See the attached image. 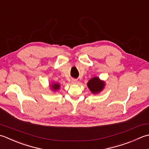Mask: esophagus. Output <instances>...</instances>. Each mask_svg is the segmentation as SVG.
Segmentation results:
<instances>
[{
  "label": "esophagus",
  "mask_w": 149,
  "mask_h": 149,
  "mask_svg": "<svg viewBox=\"0 0 149 149\" xmlns=\"http://www.w3.org/2000/svg\"><path fill=\"white\" fill-rule=\"evenodd\" d=\"M72 82L73 83V84H77V80H72Z\"/></svg>",
  "instance_id": "1"
}]
</instances>
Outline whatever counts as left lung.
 <instances>
[{
	"instance_id": "left-lung-1",
	"label": "left lung",
	"mask_w": 149,
	"mask_h": 149,
	"mask_svg": "<svg viewBox=\"0 0 149 149\" xmlns=\"http://www.w3.org/2000/svg\"><path fill=\"white\" fill-rule=\"evenodd\" d=\"M87 86L93 93L96 94L102 91L105 86V83L100 80L98 78L94 77L88 81Z\"/></svg>"
}]
</instances>
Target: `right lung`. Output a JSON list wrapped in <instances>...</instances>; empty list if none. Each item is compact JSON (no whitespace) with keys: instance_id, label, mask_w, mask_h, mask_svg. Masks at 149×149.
Segmentation results:
<instances>
[{"instance_id":"obj_1","label":"right lung","mask_w":149,"mask_h":149,"mask_svg":"<svg viewBox=\"0 0 149 149\" xmlns=\"http://www.w3.org/2000/svg\"><path fill=\"white\" fill-rule=\"evenodd\" d=\"M51 87H52V89L53 90L58 89L59 87H60V85L58 84H54L53 85H52V86H51Z\"/></svg>"}]
</instances>
